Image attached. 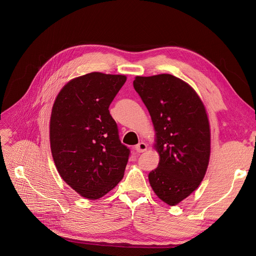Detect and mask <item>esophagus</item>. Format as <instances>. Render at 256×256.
Masks as SVG:
<instances>
[{"mask_svg":"<svg viewBox=\"0 0 256 256\" xmlns=\"http://www.w3.org/2000/svg\"><path fill=\"white\" fill-rule=\"evenodd\" d=\"M134 149H136V151L138 153H142V152H146V151L148 150V146L144 142H138V144L136 146Z\"/></svg>","mask_w":256,"mask_h":256,"instance_id":"esophagus-1","label":"esophagus"}]
</instances>
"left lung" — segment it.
<instances>
[{
  "instance_id": "8db88e82",
  "label": "left lung",
  "mask_w": 256,
  "mask_h": 256,
  "mask_svg": "<svg viewBox=\"0 0 256 256\" xmlns=\"http://www.w3.org/2000/svg\"><path fill=\"white\" fill-rule=\"evenodd\" d=\"M134 88L148 108L155 130L158 167L149 173L160 200L175 206L204 177L210 153V124L196 91L169 74L136 77Z\"/></svg>"
}]
</instances>
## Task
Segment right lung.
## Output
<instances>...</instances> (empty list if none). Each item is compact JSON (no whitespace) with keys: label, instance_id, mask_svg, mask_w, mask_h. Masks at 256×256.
Returning a JSON list of instances; mask_svg holds the SVG:
<instances>
[{"label":"right lung","instance_id":"add662e5","mask_svg":"<svg viewBox=\"0 0 256 256\" xmlns=\"http://www.w3.org/2000/svg\"><path fill=\"white\" fill-rule=\"evenodd\" d=\"M126 81L94 72L70 81L52 112L50 138L60 177L80 196L98 200L122 179L130 149L122 144L109 105Z\"/></svg>","mask_w":256,"mask_h":256}]
</instances>
